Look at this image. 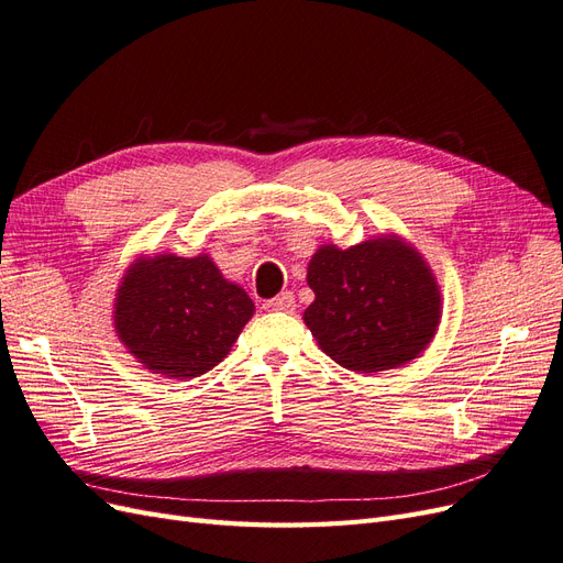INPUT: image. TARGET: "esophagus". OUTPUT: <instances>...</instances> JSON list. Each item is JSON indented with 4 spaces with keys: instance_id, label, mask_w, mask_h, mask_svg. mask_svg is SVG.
Returning <instances> with one entry per match:
<instances>
[{
    "instance_id": "1",
    "label": "esophagus",
    "mask_w": 563,
    "mask_h": 563,
    "mask_svg": "<svg viewBox=\"0 0 563 563\" xmlns=\"http://www.w3.org/2000/svg\"><path fill=\"white\" fill-rule=\"evenodd\" d=\"M263 308L269 310V312H294L296 310V298H294L291 291H284L277 298L267 300Z\"/></svg>"
}]
</instances>
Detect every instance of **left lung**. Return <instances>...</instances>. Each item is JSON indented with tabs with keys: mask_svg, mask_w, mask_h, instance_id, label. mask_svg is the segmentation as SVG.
<instances>
[{
	"mask_svg": "<svg viewBox=\"0 0 563 563\" xmlns=\"http://www.w3.org/2000/svg\"><path fill=\"white\" fill-rule=\"evenodd\" d=\"M308 284L314 302L302 319L343 368L376 373L404 366L437 333L439 284L422 255L395 234L350 249L319 246Z\"/></svg>",
	"mask_w": 563,
	"mask_h": 563,
	"instance_id": "1",
	"label": "left lung"
}]
</instances>
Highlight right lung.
Listing matches in <instances>:
<instances>
[{
    "label": "right lung",
    "mask_w": 563,
    "mask_h": 563,
    "mask_svg": "<svg viewBox=\"0 0 563 563\" xmlns=\"http://www.w3.org/2000/svg\"><path fill=\"white\" fill-rule=\"evenodd\" d=\"M253 300L207 253L139 258L114 298V331L147 371L197 378L225 360L253 317Z\"/></svg>",
    "instance_id": "right-lung-1"
}]
</instances>
